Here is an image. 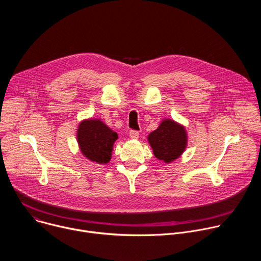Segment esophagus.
<instances>
[{
  "label": "esophagus",
  "mask_w": 261,
  "mask_h": 261,
  "mask_svg": "<svg viewBox=\"0 0 261 261\" xmlns=\"http://www.w3.org/2000/svg\"><path fill=\"white\" fill-rule=\"evenodd\" d=\"M129 136H130V138H131V139H137V138H138V136H139V133H138V131L131 130V131L129 132Z\"/></svg>",
  "instance_id": "obj_1"
}]
</instances>
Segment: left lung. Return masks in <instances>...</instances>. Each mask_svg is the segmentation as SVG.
<instances>
[{"label": "left lung", "mask_w": 261, "mask_h": 261, "mask_svg": "<svg viewBox=\"0 0 261 261\" xmlns=\"http://www.w3.org/2000/svg\"><path fill=\"white\" fill-rule=\"evenodd\" d=\"M147 141L157 159L164 163H170L186 150L188 136L182 125L166 119L155 131L148 134Z\"/></svg>", "instance_id": "8db88e82"}]
</instances>
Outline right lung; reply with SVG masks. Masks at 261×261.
Returning <instances> with one entry per match:
<instances>
[{
	"mask_svg": "<svg viewBox=\"0 0 261 261\" xmlns=\"http://www.w3.org/2000/svg\"><path fill=\"white\" fill-rule=\"evenodd\" d=\"M118 133L102 121L88 119L79 125L77 142L83 155L92 162L106 164L111 159V152Z\"/></svg>",
	"mask_w": 261,
	"mask_h": 261,
	"instance_id": "obj_1",
	"label": "right lung"
}]
</instances>
